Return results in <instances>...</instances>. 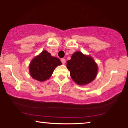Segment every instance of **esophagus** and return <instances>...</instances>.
<instances>
[{
	"label": "esophagus",
	"instance_id": "34e87169",
	"mask_svg": "<svg viewBox=\"0 0 128 128\" xmlns=\"http://www.w3.org/2000/svg\"><path fill=\"white\" fill-rule=\"evenodd\" d=\"M61 62L63 64H64L66 63V59H64V58H62L61 60Z\"/></svg>",
	"mask_w": 128,
	"mask_h": 128
}]
</instances>
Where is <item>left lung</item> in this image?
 Instances as JSON below:
<instances>
[{
	"label": "left lung",
	"mask_w": 128,
	"mask_h": 128,
	"mask_svg": "<svg viewBox=\"0 0 128 128\" xmlns=\"http://www.w3.org/2000/svg\"><path fill=\"white\" fill-rule=\"evenodd\" d=\"M67 68L73 81L79 86H85L95 80L98 65L91 56L76 52L67 61Z\"/></svg>",
	"instance_id": "obj_1"
}]
</instances>
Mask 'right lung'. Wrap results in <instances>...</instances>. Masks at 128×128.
Here are the masks:
<instances>
[{
	"mask_svg": "<svg viewBox=\"0 0 128 128\" xmlns=\"http://www.w3.org/2000/svg\"><path fill=\"white\" fill-rule=\"evenodd\" d=\"M61 64L58 58L52 57L46 50H42L30 63L28 69L30 76L38 81H45L51 77L56 68Z\"/></svg>",
	"mask_w": 128,
	"mask_h": 128,
	"instance_id": "1",
	"label": "right lung"
}]
</instances>
